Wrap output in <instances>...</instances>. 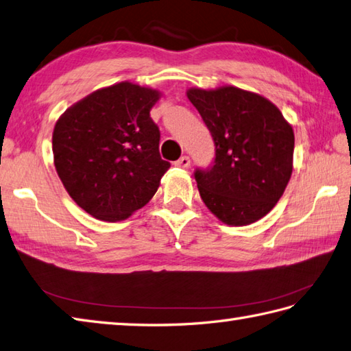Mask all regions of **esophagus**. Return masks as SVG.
Returning <instances> with one entry per match:
<instances>
[{
    "label": "esophagus",
    "instance_id": "esophagus-1",
    "mask_svg": "<svg viewBox=\"0 0 351 351\" xmlns=\"http://www.w3.org/2000/svg\"><path fill=\"white\" fill-rule=\"evenodd\" d=\"M176 167L184 168V169L189 168V167H191V159H189V156H182L180 159H178V160L176 162Z\"/></svg>",
    "mask_w": 351,
    "mask_h": 351
}]
</instances>
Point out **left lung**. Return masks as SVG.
<instances>
[{"mask_svg": "<svg viewBox=\"0 0 351 351\" xmlns=\"http://www.w3.org/2000/svg\"><path fill=\"white\" fill-rule=\"evenodd\" d=\"M187 98L216 146L213 165L195 171L204 204L226 225L254 223L274 208L292 176V126L269 99L235 86L192 88Z\"/></svg>", "mask_w": 351, "mask_h": 351, "instance_id": "obj_1", "label": "left lung"}]
</instances>
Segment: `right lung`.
Masks as SVG:
<instances>
[{
  "label": "right lung",
  "mask_w": 351,
  "mask_h": 351,
  "mask_svg": "<svg viewBox=\"0 0 351 351\" xmlns=\"http://www.w3.org/2000/svg\"><path fill=\"white\" fill-rule=\"evenodd\" d=\"M160 92L130 82L92 92L58 119L52 136L56 173L90 216L121 221L156 193L169 162L150 110Z\"/></svg>",
  "instance_id": "obj_1"
}]
</instances>
